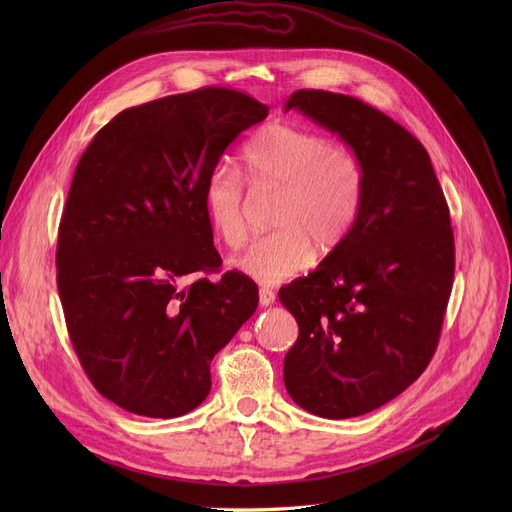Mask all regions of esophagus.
Segmentation results:
<instances>
[{"label": "esophagus", "instance_id": "obj_1", "mask_svg": "<svg viewBox=\"0 0 512 512\" xmlns=\"http://www.w3.org/2000/svg\"><path fill=\"white\" fill-rule=\"evenodd\" d=\"M274 301H276V292L272 290V288H259V305L261 307H270V305H274Z\"/></svg>", "mask_w": 512, "mask_h": 512}]
</instances>
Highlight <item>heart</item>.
I'll use <instances>...</instances> for the list:
<instances>
[{"label": "heart", "mask_w": 512, "mask_h": 512, "mask_svg": "<svg viewBox=\"0 0 512 512\" xmlns=\"http://www.w3.org/2000/svg\"><path fill=\"white\" fill-rule=\"evenodd\" d=\"M242 176L253 191H280L272 234L255 238L234 259L236 270L261 284H280L305 272L318 245L336 251L355 230L365 201L361 155L317 130L274 122L242 147ZM205 213L228 247L247 238V195L232 166H215L203 186Z\"/></svg>", "instance_id": "obj_1"}]
</instances>
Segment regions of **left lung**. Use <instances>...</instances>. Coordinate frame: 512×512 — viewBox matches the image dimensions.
Masks as SVG:
<instances>
[{
    "instance_id": "left-lung-1",
    "label": "left lung",
    "mask_w": 512,
    "mask_h": 512,
    "mask_svg": "<svg viewBox=\"0 0 512 512\" xmlns=\"http://www.w3.org/2000/svg\"><path fill=\"white\" fill-rule=\"evenodd\" d=\"M299 110L355 149L367 172L359 222L315 272L280 288L299 324L284 384L305 411L359 417L405 392L432 361L454 278V234L425 147L357 97L294 91Z\"/></svg>"
}]
</instances>
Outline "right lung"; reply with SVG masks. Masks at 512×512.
I'll return each instance as SVG.
<instances>
[{"label": "right lung", "instance_id": "right-lung-1", "mask_svg": "<svg viewBox=\"0 0 512 512\" xmlns=\"http://www.w3.org/2000/svg\"><path fill=\"white\" fill-rule=\"evenodd\" d=\"M267 112L224 87L161 97L120 112L78 159L58 230L60 301L87 378L128 413L199 407L211 359L257 309L249 276L207 278L222 257L203 186ZM186 275L198 278L180 287Z\"/></svg>", "mask_w": 512, "mask_h": 512}]
</instances>
